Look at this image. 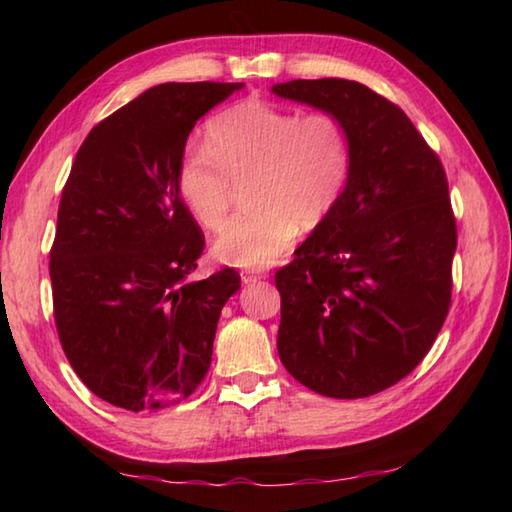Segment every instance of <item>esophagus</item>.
Wrapping results in <instances>:
<instances>
[{
	"label": "esophagus",
	"mask_w": 512,
	"mask_h": 512,
	"mask_svg": "<svg viewBox=\"0 0 512 512\" xmlns=\"http://www.w3.org/2000/svg\"><path fill=\"white\" fill-rule=\"evenodd\" d=\"M239 275H242L244 284H255L257 279L264 277V273H255V270H242V273H239Z\"/></svg>",
	"instance_id": "obj_1"
}]
</instances>
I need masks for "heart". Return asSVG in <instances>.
Returning a JSON list of instances; mask_svg holds the SVG:
<instances>
[{"label": "heart", "mask_w": 512, "mask_h": 512, "mask_svg": "<svg viewBox=\"0 0 512 512\" xmlns=\"http://www.w3.org/2000/svg\"><path fill=\"white\" fill-rule=\"evenodd\" d=\"M352 167V138L330 110L248 99L206 123V147L184 151L178 193L206 231L226 220L235 182L248 178V211L235 215L213 255L239 268H264L286 253L297 231H314L339 202Z\"/></svg>", "instance_id": "heart-1"}]
</instances>
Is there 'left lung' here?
I'll use <instances>...</instances> for the list:
<instances>
[{
    "mask_svg": "<svg viewBox=\"0 0 512 512\" xmlns=\"http://www.w3.org/2000/svg\"><path fill=\"white\" fill-rule=\"evenodd\" d=\"M273 92L336 112L352 138L339 202L275 273L279 358L321 396L378 394L416 369L449 314L447 173L409 116L363 83L297 79Z\"/></svg>",
    "mask_w": 512,
    "mask_h": 512,
    "instance_id": "8db88e82",
    "label": "left lung"
}]
</instances>
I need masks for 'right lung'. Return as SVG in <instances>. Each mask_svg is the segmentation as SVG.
<instances>
[{"label": "right lung", "instance_id": "1", "mask_svg": "<svg viewBox=\"0 0 512 512\" xmlns=\"http://www.w3.org/2000/svg\"><path fill=\"white\" fill-rule=\"evenodd\" d=\"M239 88L156 85L76 151L50 248L54 323L76 376L114 407L178 405L211 367L239 273L187 281L204 233L178 193V167L198 118Z\"/></svg>", "mask_w": 512, "mask_h": 512}]
</instances>
